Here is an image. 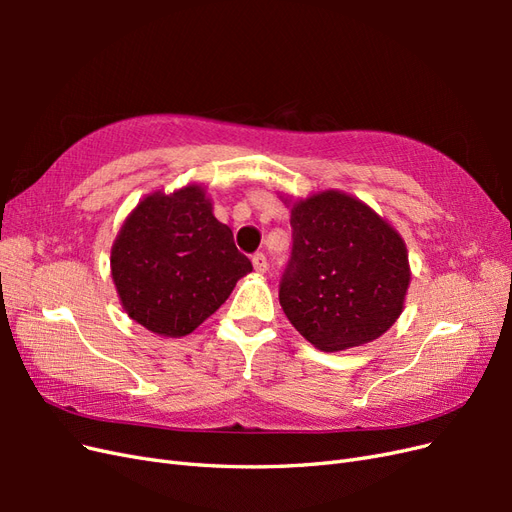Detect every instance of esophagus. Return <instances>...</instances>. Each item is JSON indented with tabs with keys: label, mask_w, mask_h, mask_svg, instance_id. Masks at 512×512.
<instances>
[{
	"label": "esophagus",
	"mask_w": 512,
	"mask_h": 512,
	"mask_svg": "<svg viewBox=\"0 0 512 512\" xmlns=\"http://www.w3.org/2000/svg\"><path fill=\"white\" fill-rule=\"evenodd\" d=\"M252 265L256 273H267V258L265 254H254L252 256Z\"/></svg>",
	"instance_id": "1"
}]
</instances>
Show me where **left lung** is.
<instances>
[{"mask_svg": "<svg viewBox=\"0 0 512 512\" xmlns=\"http://www.w3.org/2000/svg\"><path fill=\"white\" fill-rule=\"evenodd\" d=\"M277 196L290 209L294 239L280 286L292 327L324 352L384 335L404 312L412 280L399 230L342 190Z\"/></svg>", "mask_w": 512, "mask_h": 512, "instance_id": "obj_1", "label": "left lung"}]
</instances>
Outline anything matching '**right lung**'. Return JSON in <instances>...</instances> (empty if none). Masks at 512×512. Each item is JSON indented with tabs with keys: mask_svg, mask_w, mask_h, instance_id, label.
I'll return each mask as SVG.
<instances>
[{
	"mask_svg": "<svg viewBox=\"0 0 512 512\" xmlns=\"http://www.w3.org/2000/svg\"><path fill=\"white\" fill-rule=\"evenodd\" d=\"M250 271L232 230L213 215L207 185L196 181L143 196L111 247L123 312L162 337L190 335Z\"/></svg>",
	"mask_w": 512,
	"mask_h": 512,
	"instance_id": "obj_1",
	"label": "right lung"
}]
</instances>
